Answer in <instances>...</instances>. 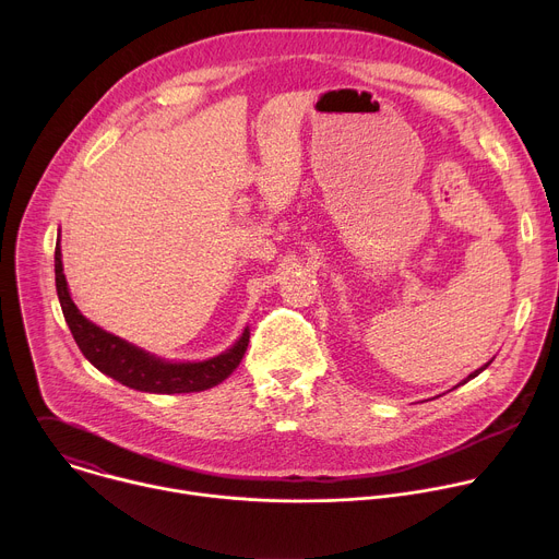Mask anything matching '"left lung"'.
Here are the masks:
<instances>
[{
    "instance_id": "obj_1",
    "label": "left lung",
    "mask_w": 559,
    "mask_h": 559,
    "mask_svg": "<svg viewBox=\"0 0 559 559\" xmlns=\"http://www.w3.org/2000/svg\"><path fill=\"white\" fill-rule=\"evenodd\" d=\"M489 362H491V360H489ZM489 362H487V365H485V367H480V369H475V371H473V373H468V378H464V380H462V382H460V384H464V382H468V380H471V378H475V376H477V373H483V371H485V369H487V367H489Z\"/></svg>"
}]
</instances>
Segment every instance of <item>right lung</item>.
I'll return each instance as SVG.
<instances>
[{"instance_id":"1","label":"right lung","mask_w":559,"mask_h":559,"mask_svg":"<svg viewBox=\"0 0 559 559\" xmlns=\"http://www.w3.org/2000/svg\"><path fill=\"white\" fill-rule=\"evenodd\" d=\"M55 285H57V296L61 302L63 318L79 349H82V354L102 373L115 378L117 382L130 389L145 391V393L205 391L223 382L246 356V349L250 343L248 328L241 334V338H238L229 349L201 362H173V360L156 358L154 354H147L126 343L123 338L97 328L76 309V305L70 298L68 283L63 276V265H61L59 238L55 246Z\"/></svg>"}]
</instances>
